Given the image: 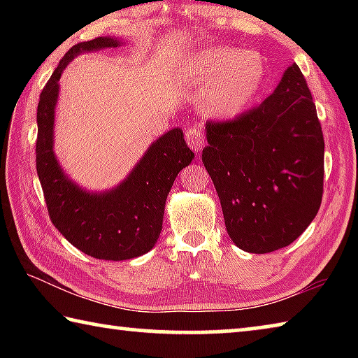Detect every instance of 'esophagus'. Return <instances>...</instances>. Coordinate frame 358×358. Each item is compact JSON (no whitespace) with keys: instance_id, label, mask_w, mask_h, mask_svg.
Wrapping results in <instances>:
<instances>
[{"instance_id":"1","label":"esophagus","mask_w":358,"mask_h":358,"mask_svg":"<svg viewBox=\"0 0 358 358\" xmlns=\"http://www.w3.org/2000/svg\"><path fill=\"white\" fill-rule=\"evenodd\" d=\"M185 138H186V143L189 145V147L194 151H202V148L205 147V138H203V132L202 129L199 128V126H189V128L186 129L185 132Z\"/></svg>"}]
</instances>
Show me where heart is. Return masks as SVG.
Returning a JSON list of instances; mask_svg holds the SVG:
<instances>
[{
	"instance_id": "1",
	"label": "heart",
	"mask_w": 358,
	"mask_h": 358,
	"mask_svg": "<svg viewBox=\"0 0 358 358\" xmlns=\"http://www.w3.org/2000/svg\"><path fill=\"white\" fill-rule=\"evenodd\" d=\"M185 74L194 83L207 85L201 96L202 110L227 120L252 104L264 85L265 68L256 53L216 47L197 53L186 64Z\"/></svg>"
}]
</instances>
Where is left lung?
<instances>
[{
  "label": "left lung",
  "instance_id": "1",
  "mask_svg": "<svg viewBox=\"0 0 358 358\" xmlns=\"http://www.w3.org/2000/svg\"><path fill=\"white\" fill-rule=\"evenodd\" d=\"M205 126L202 162L234 243L265 254L299 238L324 192L322 128L299 66H289L259 107Z\"/></svg>",
  "mask_w": 358,
  "mask_h": 358
}]
</instances>
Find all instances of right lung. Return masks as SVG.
<instances>
[{
	"mask_svg": "<svg viewBox=\"0 0 358 358\" xmlns=\"http://www.w3.org/2000/svg\"><path fill=\"white\" fill-rule=\"evenodd\" d=\"M120 44L115 38H96L72 47L48 78L38 104L36 169L48 215L71 245L102 260L134 259L155 246L173 181L194 159L183 131L173 128L151 143L128 177L110 191L82 189L63 172L53 153L59 77L78 53Z\"/></svg>",
	"mask_w": 358,
	"mask_h": 358,
	"instance_id": "obj_1",
	"label": "right lung"
}]
</instances>
